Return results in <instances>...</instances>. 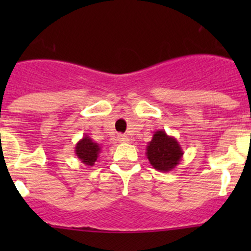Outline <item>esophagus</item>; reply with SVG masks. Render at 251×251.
Returning a JSON list of instances; mask_svg holds the SVG:
<instances>
[{"mask_svg":"<svg viewBox=\"0 0 251 251\" xmlns=\"http://www.w3.org/2000/svg\"><path fill=\"white\" fill-rule=\"evenodd\" d=\"M118 141L120 142V143H126V142H128V137L125 135H119L118 136Z\"/></svg>","mask_w":251,"mask_h":251,"instance_id":"34e87169","label":"esophagus"}]
</instances>
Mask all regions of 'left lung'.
<instances>
[{
  "instance_id": "8db88e82",
  "label": "left lung",
  "mask_w": 251,
  "mask_h": 251,
  "mask_svg": "<svg viewBox=\"0 0 251 251\" xmlns=\"http://www.w3.org/2000/svg\"><path fill=\"white\" fill-rule=\"evenodd\" d=\"M146 155L155 170L169 173L178 165L183 151L176 138L169 136L164 130H158L154 132L151 141L148 142Z\"/></svg>"
}]
</instances>
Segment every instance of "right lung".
I'll return each mask as SVG.
<instances>
[{
	"instance_id": "1",
	"label": "right lung",
	"mask_w": 251,
	"mask_h": 251,
	"mask_svg": "<svg viewBox=\"0 0 251 251\" xmlns=\"http://www.w3.org/2000/svg\"><path fill=\"white\" fill-rule=\"evenodd\" d=\"M100 146L96 142L92 141V138L88 137L87 135L83 136L75 146V154L82 164L86 166H93L97 161L98 155H100Z\"/></svg>"
}]
</instances>
